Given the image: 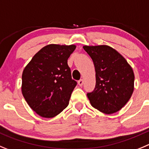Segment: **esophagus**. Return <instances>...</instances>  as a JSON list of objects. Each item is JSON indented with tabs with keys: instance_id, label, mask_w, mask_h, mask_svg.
Instances as JSON below:
<instances>
[{
	"instance_id": "1",
	"label": "esophagus",
	"mask_w": 149,
	"mask_h": 149,
	"mask_svg": "<svg viewBox=\"0 0 149 149\" xmlns=\"http://www.w3.org/2000/svg\"><path fill=\"white\" fill-rule=\"evenodd\" d=\"M83 84H84V80L83 79H80L79 81H78V84H79V86H82Z\"/></svg>"
}]
</instances>
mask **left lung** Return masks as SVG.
<instances>
[{"mask_svg":"<svg viewBox=\"0 0 149 149\" xmlns=\"http://www.w3.org/2000/svg\"><path fill=\"white\" fill-rule=\"evenodd\" d=\"M91 56L96 71V87L87 94L91 105L106 114L116 113L125 105L134 88L131 65L116 49L108 45L83 46Z\"/></svg>","mask_w":149,"mask_h":149,"instance_id":"obj_1","label":"left lung"}]
</instances>
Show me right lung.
Instances as JSON below:
<instances>
[{
	"label": "right lung",
	"mask_w": 149,
	"mask_h": 149,
	"mask_svg": "<svg viewBox=\"0 0 149 149\" xmlns=\"http://www.w3.org/2000/svg\"><path fill=\"white\" fill-rule=\"evenodd\" d=\"M76 47L74 45H47L24 69L21 92L29 106L39 116L54 117L69 104L77 83L72 79L68 59Z\"/></svg>",
	"instance_id": "1"
}]
</instances>
